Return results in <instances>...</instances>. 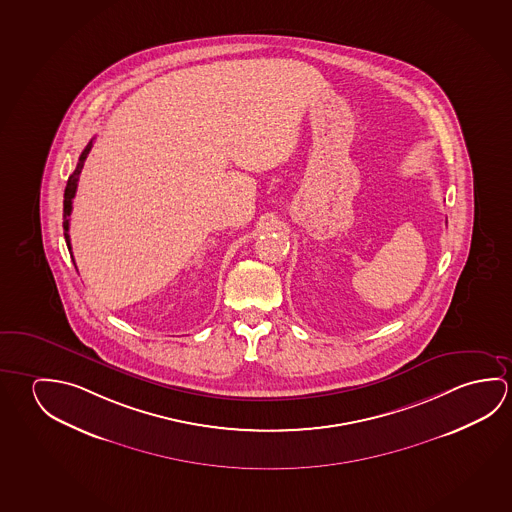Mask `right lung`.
Returning a JSON list of instances; mask_svg holds the SVG:
<instances>
[{"instance_id":"right-lung-1","label":"right lung","mask_w":512,"mask_h":512,"mask_svg":"<svg viewBox=\"0 0 512 512\" xmlns=\"http://www.w3.org/2000/svg\"><path fill=\"white\" fill-rule=\"evenodd\" d=\"M91 146H93V141L87 144L85 150L82 151V155H80V159H78V164H76V169L71 173V176H69L68 185H66V191H64V237H66L69 250H71L69 216H71V210H73V198H75L76 185H78V176L82 173V168H84L85 159H87V155H89V151H91Z\"/></svg>"}]
</instances>
